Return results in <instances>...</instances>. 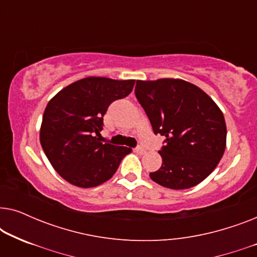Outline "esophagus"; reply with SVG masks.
<instances>
[{
  "label": "esophagus",
  "instance_id": "34e87169",
  "mask_svg": "<svg viewBox=\"0 0 257 257\" xmlns=\"http://www.w3.org/2000/svg\"><path fill=\"white\" fill-rule=\"evenodd\" d=\"M135 152H137V153H139V154H144L146 152L145 151V149H143V147H137V149H135Z\"/></svg>",
  "mask_w": 257,
  "mask_h": 257
}]
</instances>
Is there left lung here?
<instances>
[{
    "mask_svg": "<svg viewBox=\"0 0 257 257\" xmlns=\"http://www.w3.org/2000/svg\"><path fill=\"white\" fill-rule=\"evenodd\" d=\"M136 97L153 132L164 136L163 165L150 173L171 189H187L205 180L224 153L226 121L215 101L194 84L179 78L137 80Z\"/></svg>",
    "mask_w": 257,
    "mask_h": 257,
    "instance_id": "obj_1",
    "label": "left lung"
}]
</instances>
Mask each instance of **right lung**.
I'll return each mask as SVG.
<instances>
[{
    "label": "right lung",
    "mask_w": 257,
    "mask_h": 257,
    "mask_svg": "<svg viewBox=\"0 0 257 257\" xmlns=\"http://www.w3.org/2000/svg\"><path fill=\"white\" fill-rule=\"evenodd\" d=\"M135 79L86 77L52 97L42 119L40 142L55 171L73 186L91 188L110 180L131 149L101 144L103 115L112 101L131 93Z\"/></svg>",
    "instance_id": "right-lung-1"
}]
</instances>
